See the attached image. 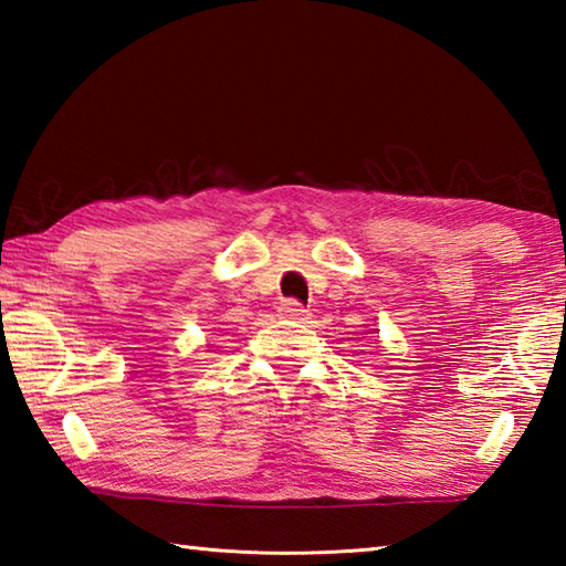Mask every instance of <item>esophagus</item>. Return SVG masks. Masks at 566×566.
I'll use <instances>...</instances> for the list:
<instances>
[{
    "label": "esophagus",
    "instance_id": "34e87169",
    "mask_svg": "<svg viewBox=\"0 0 566 566\" xmlns=\"http://www.w3.org/2000/svg\"><path fill=\"white\" fill-rule=\"evenodd\" d=\"M280 312H282V317H286V319H304L306 317V310L296 300H284L280 304Z\"/></svg>",
    "mask_w": 566,
    "mask_h": 566
}]
</instances>
